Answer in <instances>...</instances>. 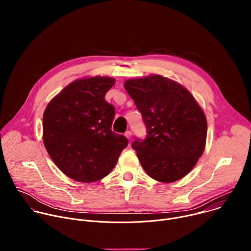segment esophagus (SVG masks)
I'll return each instance as SVG.
<instances>
[{"instance_id": "esophagus-1", "label": "esophagus", "mask_w": 251, "mask_h": 251, "mask_svg": "<svg viewBox=\"0 0 251 251\" xmlns=\"http://www.w3.org/2000/svg\"><path fill=\"white\" fill-rule=\"evenodd\" d=\"M124 135H125V137H126L128 140H130V139L132 138V133H131V131H126Z\"/></svg>"}]
</instances>
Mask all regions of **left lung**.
Instances as JSON below:
<instances>
[{"label":"left lung","instance_id":"8db88e82","mask_svg":"<svg viewBox=\"0 0 251 251\" xmlns=\"http://www.w3.org/2000/svg\"><path fill=\"white\" fill-rule=\"evenodd\" d=\"M124 87L147 127L146 139L132 144L143 169L158 182L181 180L204 151L207 122L201 107L187 88L162 75L128 79Z\"/></svg>","mask_w":251,"mask_h":251}]
</instances>
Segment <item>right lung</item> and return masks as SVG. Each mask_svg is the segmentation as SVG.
<instances>
[{"label":"right lung","instance_id":"right-lung-1","mask_svg":"<svg viewBox=\"0 0 251 251\" xmlns=\"http://www.w3.org/2000/svg\"><path fill=\"white\" fill-rule=\"evenodd\" d=\"M114 83L108 76L75 80L45 110V147L58 169L77 182L106 176L128 145L125 136L111 130L115 109L104 98Z\"/></svg>","mask_w":251,"mask_h":251}]
</instances>
